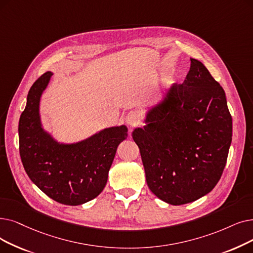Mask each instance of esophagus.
<instances>
[{"mask_svg":"<svg viewBox=\"0 0 253 253\" xmlns=\"http://www.w3.org/2000/svg\"><path fill=\"white\" fill-rule=\"evenodd\" d=\"M125 121L126 123L130 126V127H134L138 124L139 122V116L137 113L135 112H130L126 115V118H125Z\"/></svg>","mask_w":253,"mask_h":253,"instance_id":"34e87169","label":"esophagus"}]
</instances>
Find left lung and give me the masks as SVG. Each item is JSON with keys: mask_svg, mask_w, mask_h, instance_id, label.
I'll use <instances>...</instances> for the list:
<instances>
[{"mask_svg": "<svg viewBox=\"0 0 253 253\" xmlns=\"http://www.w3.org/2000/svg\"><path fill=\"white\" fill-rule=\"evenodd\" d=\"M182 84L170 85L135 128L146 180L158 199L179 206L210 192L220 180L232 144L226 97L199 60Z\"/></svg>", "mask_w": 253, "mask_h": 253, "instance_id": "obj_1", "label": "left lung"}]
</instances>
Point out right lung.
I'll list each match as a JSON object with an SVG mask.
<instances>
[{
	"instance_id": "add662e5",
	"label": "right lung",
	"mask_w": 253,
	"mask_h": 253,
	"mask_svg": "<svg viewBox=\"0 0 253 253\" xmlns=\"http://www.w3.org/2000/svg\"><path fill=\"white\" fill-rule=\"evenodd\" d=\"M52 72L33 84L18 124L19 154L31 181L53 201L79 206L104 189L117 148L127 138L125 125L100 130L82 141L63 144L42 127L40 98Z\"/></svg>"
}]
</instances>
